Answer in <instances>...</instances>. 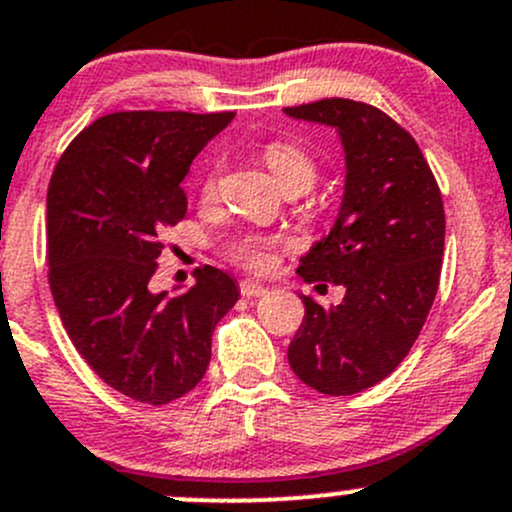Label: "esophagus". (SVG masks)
I'll return each mask as SVG.
<instances>
[{
  "label": "esophagus",
  "instance_id": "obj_1",
  "mask_svg": "<svg viewBox=\"0 0 512 512\" xmlns=\"http://www.w3.org/2000/svg\"><path fill=\"white\" fill-rule=\"evenodd\" d=\"M240 294H242V297H247V299L262 297V294H267V287H265V284H260V282H252V279H242Z\"/></svg>",
  "mask_w": 512,
  "mask_h": 512
}]
</instances>
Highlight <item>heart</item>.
Here are the masks:
<instances>
[{
    "label": "heart",
    "instance_id": "obj_1",
    "mask_svg": "<svg viewBox=\"0 0 512 512\" xmlns=\"http://www.w3.org/2000/svg\"><path fill=\"white\" fill-rule=\"evenodd\" d=\"M265 164L270 166V171L277 179V184L282 188L289 186H301L309 188L316 179V161L311 159V154H306L304 149L297 144L289 142H272L267 144L265 152ZM218 179H220V166L213 164L206 171L201 184V196L213 198L218 193ZM282 245V238L277 235H262V233H242L238 238L228 242V255L235 262H240L247 270H267L272 262V250Z\"/></svg>",
    "mask_w": 512,
    "mask_h": 512
}]
</instances>
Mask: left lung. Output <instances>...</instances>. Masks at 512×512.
Masks as SVG:
<instances>
[{
  "label": "left lung",
  "mask_w": 512,
  "mask_h": 512,
  "mask_svg": "<svg viewBox=\"0 0 512 512\" xmlns=\"http://www.w3.org/2000/svg\"><path fill=\"white\" fill-rule=\"evenodd\" d=\"M284 112L336 129L346 154L336 223L297 270L304 282L341 284L346 294L331 309L301 297L306 314L287 358L316 392L355 395L402 363L427 321L444 255V203L412 134L378 107L326 98Z\"/></svg>",
  "instance_id": "1"
}]
</instances>
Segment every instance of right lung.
Here are the masks:
<instances>
[{"label": "right lung", "instance_id": "1", "mask_svg": "<svg viewBox=\"0 0 512 512\" xmlns=\"http://www.w3.org/2000/svg\"><path fill=\"white\" fill-rule=\"evenodd\" d=\"M235 112H112L85 127L46 196L48 282L85 363L132 400L166 405L211 363L215 324L240 297L203 267L184 294L152 292L161 233L186 215L181 181Z\"/></svg>", "mask_w": 512, "mask_h": 512}]
</instances>
